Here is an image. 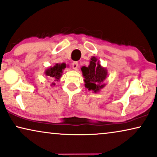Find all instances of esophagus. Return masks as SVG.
Here are the masks:
<instances>
[{
  "label": "esophagus",
  "instance_id": "1",
  "mask_svg": "<svg viewBox=\"0 0 157 157\" xmlns=\"http://www.w3.org/2000/svg\"><path fill=\"white\" fill-rule=\"evenodd\" d=\"M78 63L77 61H74L72 63V67L74 69H77V68H78Z\"/></svg>",
  "mask_w": 157,
  "mask_h": 157
}]
</instances>
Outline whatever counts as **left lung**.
<instances>
[{
    "instance_id": "obj_1",
    "label": "left lung",
    "mask_w": 157,
    "mask_h": 157,
    "mask_svg": "<svg viewBox=\"0 0 157 157\" xmlns=\"http://www.w3.org/2000/svg\"><path fill=\"white\" fill-rule=\"evenodd\" d=\"M81 71L84 77L85 87L89 91L97 93L105 86L103 81L106 78L107 70L101 66L95 56L91 58L88 67L83 66L81 68Z\"/></svg>"
}]
</instances>
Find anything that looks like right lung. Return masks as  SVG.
Segmentation results:
<instances>
[{
  "label": "right lung",
  "instance_id": "obj_1",
  "mask_svg": "<svg viewBox=\"0 0 157 157\" xmlns=\"http://www.w3.org/2000/svg\"><path fill=\"white\" fill-rule=\"evenodd\" d=\"M66 64L64 63H56L54 66L52 67H49L45 71V74L46 76H48L49 78H51L54 79V81H59L60 78L62 76V73H63V70L66 68ZM55 83H52L51 86H54Z\"/></svg>",
  "mask_w": 157,
  "mask_h": 157
}]
</instances>
